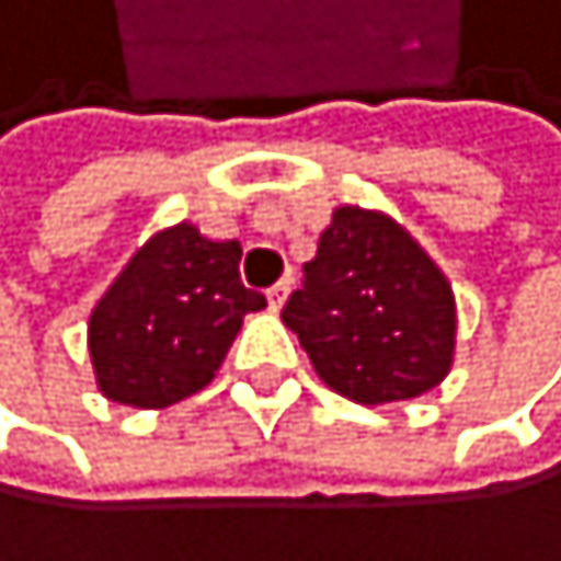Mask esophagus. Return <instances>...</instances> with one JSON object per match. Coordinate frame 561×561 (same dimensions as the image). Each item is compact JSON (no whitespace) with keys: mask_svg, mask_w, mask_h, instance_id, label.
I'll list each match as a JSON object with an SVG mask.
<instances>
[{"mask_svg":"<svg viewBox=\"0 0 561 561\" xmlns=\"http://www.w3.org/2000/svg\"><path fill=\"white\" fill-rule=\"evenodd\" d=\"M289 289H293V275H286V278H278V283L268 289V304H272V311H278L286 304V297H289Z\"/></svg>","mask_w":561,"mask_h":561,"instance_id":"esophagus-1","label":"esophagus"}]
</instances>
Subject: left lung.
<instances>
[{"instance_id":"obj_1","label":"left lung","mask_w":561,"mask_h":561,"mask_svg":"<svg viewBox=\"0 0 561 561\" xmlns=\"http://www.w3.org/2000/svg\"><path fill=\"white\" fill-rule=\"evenodd\" d=\"M283 322L325 387L357 404L433 390L455 354V293L444 272L393 218L362 207H336Z\"/></svg>"}]
</instances>
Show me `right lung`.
<instances>
[{
    "label": "right lung",
    "instance_id": "add662e5",
    "mask_svg": "<svg viewBox=\"0 0 561 561\" xmlns=\"http://www.w3.org/2000/svg\"><path fill=\"white\" fill-rule=\"evenodd\" d=\"M239 257L236 239L214 243L188 221L135 253L89 322L95 382L110 401L168 408L207 387L243 314L268 304L243 286Z\"/></svg>",
    "mask_w": 561,
    "mask_h": 561
}]
</instances>
